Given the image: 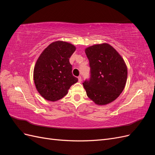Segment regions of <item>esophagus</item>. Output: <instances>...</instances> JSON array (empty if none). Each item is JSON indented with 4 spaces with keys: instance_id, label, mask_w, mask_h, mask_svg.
Instances as JSON below:
<instances>
[{
    "instance_id": "esophagus-1",
    "label": "esophagus",
    "mask_w": 155,
    "mask_h": 155,
    "mask_svg": "<svg viewBox=\"0 0 155 155\" xmlns=\"http://www.w3.org/2000/svg\"><path fill=\"white\" fill-rule=\"evenodd\" d=\"M81 81H82L81 77V76H79V77H78V81L81 83Z\"/></svg>"
}]
</instances>
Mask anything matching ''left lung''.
Returning a JSON list of instances; mask_svg holds the SVG:
<instances>
[{
	"mask_svg": "<svg viewBox=\"0 0 155 155\" xmlns=\"http://www.w3.org/2000/svg\"><path fill=\"white\" fill-rule=\"evenodd\" d=\"M85 54L91 68L90 78L83 83L87 95L97 105L110 104L125 86L127 68L124 60L107 43L89 46Z\"/></svg>",
	"mask_w": 155,
	"mask_h": 155,
	"instance_id": "1",
	"label": "left lung"
}]
</instances>
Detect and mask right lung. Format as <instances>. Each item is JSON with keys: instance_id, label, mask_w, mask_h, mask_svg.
I'll list each match as a JSON object with an SVG mask.
<instances>
[{"instance_id": "obj_1", "label": "right lung", "mask_w": 155, "mask_h": 155, "mask_svg": "<svg viewBox=\"0 0 155 155\" xmlns=\"http://www.w3.org/2000/svg\"><path fill=\"white\" fill-rule=\"evenodd\" d=\"M76 50L67 42L58 41L46 47L37 59L34 80L37 91L45 99L55 101L63 98L78 79L72 75L69 58Z\"/></svg>"}]
</instances>
